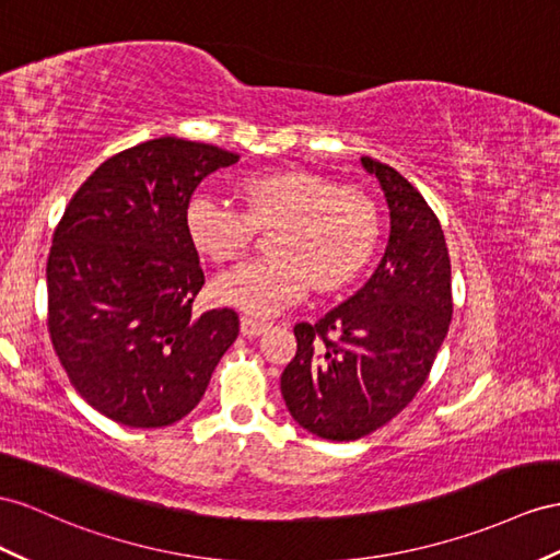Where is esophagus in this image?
I'll return each mask as SVG.
<instances>
[{
  "mask_svg": "<svg viewBox=\"0 0 560 560\" xmlns=\"http://www.w3.org/2000/svg\"><path fill=\"white\" fill-rule=\"evenodd\" d=\"M267 331V324L265 322H257L253 317H241V334L248 336V338H255Z\"/></svg>",
  "mask_w": 560,
  "mask_h": 560,
  "instance_id": "34e87169",
  "label": "esophagus"
}]
</instances>
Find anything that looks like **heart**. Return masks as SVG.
<instances>
[{
  "instance_id": "b5f03b06",
  "label": "heart",
  "mask_w": 560,
  "mask_h": 560,
  "mask_svg": "<svg viewBox=\"0 0 560 560\" xmlns=\"http://www.w3.org/2000/svg\"><path fill=\"white\" fill-rule=\"evenodd\" d=\"M243 212L198 194L184 226L194 248L212 262L246 253L253 226H269V257L224 271L212 293L253 317H271L303 300L310 289L331 293L362 275L378 243L374 200L354 186H336L317 172L283 167L236 184Z\"/></svg>"
}]
</instances>
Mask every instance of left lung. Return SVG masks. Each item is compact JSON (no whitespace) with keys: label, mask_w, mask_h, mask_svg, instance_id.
<instances>
[{"label":"left lung","mask_w":560,"mask_h":560,"mask_svg":"<svg viewBox=\"0 0 560 560\" xmlns=\"http://www.w3.org/2000/svg\"><path fill=\"white\" fill-rule=\"evenodd\" d=\"M381 184L390 236L371 279L317 324H298L281 374L291 417L324 440H360L425 383L452 322V267L435 212L390 165L364 155Z\"/></svg>","instance_id":"left-lung-1"}]
</instances>
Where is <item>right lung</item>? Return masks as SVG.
I'll return each instance as SVG.
<instances>
[{
  "mask_svg": "<svg viewBox=\"0 0 560 560\" xmlns=\"http://www.w3.org/2000/svg\"><path fill=\"white\" fill-rule=\"evenodd\" d=\"M236 161L212 143L143 141L98 165L56 226L49 336L73 388L110 421L184 419L238 336L234 310L191 314L206 277L184 226L196 186Z\"/></svg>",
  "mask_w": 560,
  "mask_h": 560,
  "instance_id": "obj_1",
  "label": "right lung"
}]
</instances>
